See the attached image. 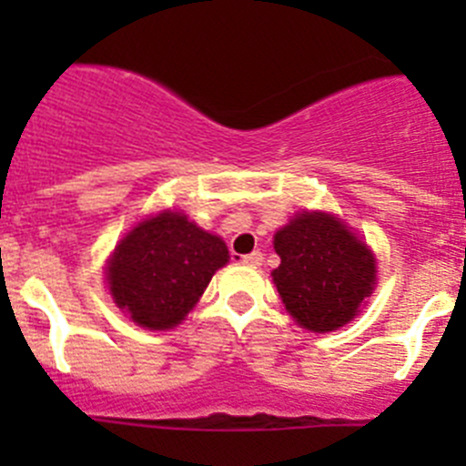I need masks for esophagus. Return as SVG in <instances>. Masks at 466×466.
I'll return each mask as SVG.
<instances>
[{
  "label": "esophagus",
  "instance_id": "1",
  "mask_svg": "<svg viewBox=\"0 0 466 466\" xmlns=\"http://www.w3.org/2000/svg\"><path fill=\"white\" fill-rule=\"evenodd\" d=\"M261 261H263L261 252H250V255L243 257V263H248V266H261Z\"/></svg>",
  "mask_w": 466,
  "mask_h": 466
}]
</instances>
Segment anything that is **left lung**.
Listing matches in <instances>:
<instances>
[{
  "label": "left lung",
  "instance_id": "left-lung-1",
  "mask_svg": "<svg viewBox=\"0 0 466 466\" xmlns=\"http://www.w3.org/2000/svg\"><path fill=\"white\" fill-rule=\"evenodd\" d=\"M275 250L281 302L309 331L350 322L377 281L372 252L331 214H298L275 234Z\"/></svg>",
  "mask_w": 466,
  "mask_h": 466
}]
</instances>
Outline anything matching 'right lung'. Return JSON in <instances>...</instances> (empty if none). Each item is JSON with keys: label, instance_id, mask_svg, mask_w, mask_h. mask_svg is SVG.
Returning <instances> with one entry per match:
<instances>
[{"label": "right lung", "instance_id": "right-lung-1", "mask_svg": "<svg viewBox=\"0 0 466 466\" xmlns=\"http://www.w3.org/2000/svg\"><path fill=\"white\" fill-rule=\"evenodd\" d=\"M225 243L180 211L146 218L116 246L107 284L116 307L148 329H171L228 263Z\"/></svg>", "mask_w": 466, "mask_h": 466}]
</instances>
